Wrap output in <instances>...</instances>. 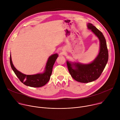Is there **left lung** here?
I'll use <instances>...</instances> for the list:
<instances>
[{"label":"left lung","instance_id":"1","mask_svg":"<svg viewBox=\"0 0 120 120\" xmlns=\"http://www.w3.org/2000/svg\"><path fill=\"white\" fill-rule=\"evenodd\" d=\"M88 28L94 32L100 42V52L97 57L92 63L87 64L66 62L68 71L73 78L83 83L97 79L104 71L108 60V51L103 34L92 24H88Z\"/></svg>","mask_w":120,"mask_h":120}]
</instances>
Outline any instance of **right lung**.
<instances>
[{
	"mask_svg": "<svg viewBox=\"0 0 120 120\" xmlns=\"http://www.w3.org/2000/svg\"><path fill=\"white\" fill-rule=\"evenodd\" d=\"M58 56L57 54L51 56L46 63L45 72L43 74L34 75H26L17 70L13 65L11 56H10V63L15 74L23 83L30 87H40L45 85L50 80L53 65Z\"/></svg>",
	"mask_w": 120,
	"mask_h": 120,
	"instance_id": "obj_1",
	"label": "right lung"
}]
</instances>
